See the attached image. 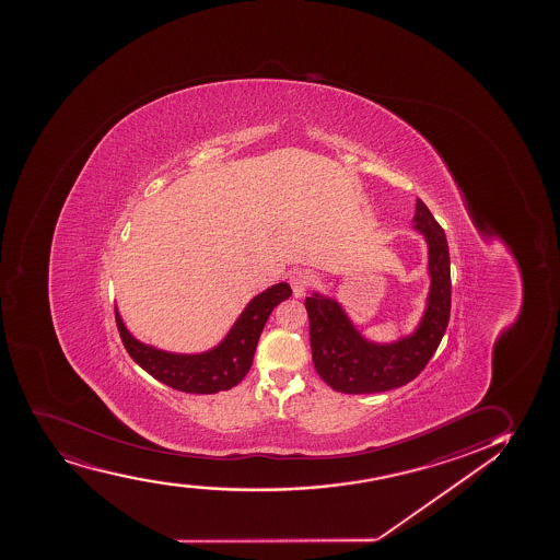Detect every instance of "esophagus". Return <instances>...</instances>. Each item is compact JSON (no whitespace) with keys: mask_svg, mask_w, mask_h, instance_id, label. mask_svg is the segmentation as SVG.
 Instances as JSON below:
<instances>
[{"mask_svg":"<svg viewBox=\"0 0 560 560\" xmlns=\"http://www.w3.org/2000/svg\"><path fill=\"white\" fill-rule=\"evenodd\" d=\"M310 283H312V277H310L306 270H295V272H291L290 285L291 290H293V295L303 296L306 290H308Z\"/></svg>","mask_w":560,"mask_h":560,"instance_id":"esophagus-1","label":"esophagus"}]
</instances>
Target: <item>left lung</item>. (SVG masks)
I'll list each match as a JSON object with an SVG mask.
<instances>
[{
    "mask_svg": "<svg viewBox=\"0 0 560 560\" xmlns=\"http://www.w3.org/2000/svg\"><path fill=\"white\" fill-rule=\"evenodd\" d=\"M415 230L424 233L430 252L431 288L420 327L394 343L362 338L340 304L327 296L304 301L310 319V346L315 372L336 393H386L415 380L443 340L451 319V254L443 228L424 201L417 200Z\"/></svg>",
    "mask_w": 560,
    "mask_h": 560,
    "instance_id": "obj_1",
    "label": "left lung"
}]
</instances>
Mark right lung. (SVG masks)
Segmentation results:
<instances>
[{"label":"right lung","mask_w":560,"mask_h":560,"mask_svg":"<svg viewBox=\"0 0 560 560\" xmlns=\"http://www.w3.org/2000/svg\"><path fill=\"white\" fill-rule=\"evenodd\" d=\"M290 296L291 288L285 282L254 296L224 341L201 354L166 353L145 346L130 335L116 310L117 330L136 364L153 375L154 380L180 393L217 394L230 390L245 380L270 312Z\"/></svg>","instance_id":"obj_1"}]
</instances>
